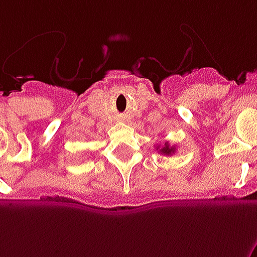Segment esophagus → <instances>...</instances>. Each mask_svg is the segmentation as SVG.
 Listing matches in <instances>:
<instances>
[{
    "label": "esophagus",
    "mask_w": 257,
    "mask_h": 257,
    "mask_svg": "<svg viewBox=\"0 0 257 257\" xmlns=\"http://www.w3.org/2000/svg\"><path fill=\"white\" fill-rule=\"evenodd\" d=\"M120 120H125V117H124V116H121V117H120Z\"/></svg>",
    "instance_id": "esophagus-1"
}]
</instances>
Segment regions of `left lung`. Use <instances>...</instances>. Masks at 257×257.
<instances>
[{"instance_id": "1", "label": "left lung", "mask_w": 257, "mask_h": 257, "mask_svg": "<svg viewBox=\"0 0 257 257\" xmlns=\"http://www.w3.org/2000/svg\"><path fill=\"white\" fill-rule=\"evenodd\" d=\"M157 149H159V148H157ZM159 151H160V153H163V155L171 156V155H173V153L176 152V148H175V147H171L168 143H165L164 147H163L161 149H159Z\"/></svg>"}]
</instances>
